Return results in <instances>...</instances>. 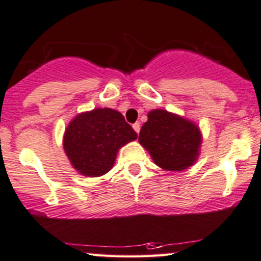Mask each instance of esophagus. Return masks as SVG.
<instances>
[{
    "label": "esophagus",
    "instance_id": "34e87169",
    "mask_svg": "<svg viewBox=\"0 0 261 261\" xmlns=\"http://www.w3.org/2000/svg\"><path fill=\"white\" fill-rule=\"evenodd\" d=\"M133 127H134V130L136 131L137 134H140V130H141V125H140V123H138V121H137V123H135V124L133 125Z\"/></svg>",
    "mask_w": 261,
    "mask_h": 261
}]
</instances>
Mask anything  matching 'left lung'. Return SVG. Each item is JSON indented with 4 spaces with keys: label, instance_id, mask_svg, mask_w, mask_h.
Returning a JSON list of instances; mask_svg holds the SVG:
<instances>
[{
    "label": "left lung",
    "instance_id": "obj_1",
    "mask_svg": "<svg viewBox=\"0 0 261 261\" xmlns=\"http://www.w3.org/2000/svg\"><path fill=\"white\" fill-rule=\"evenodd\" d=\"M140 143L166 171H182L198 158L201 135L193 123L165 110H154L141 128Z\"/></svg>",
    "mask_w": 261,
    "mask_h": 261
}]
</instances>
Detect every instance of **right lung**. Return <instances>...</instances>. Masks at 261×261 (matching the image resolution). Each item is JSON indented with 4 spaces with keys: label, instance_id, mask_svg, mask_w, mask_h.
<instances>
[{
    "label": "right lung",
    "instance_id": "1",
    "mask_svg": "<svg viewBox=\"0 0 261 261\" xmlns=\"http://www.w3.org/2000/svg\"><path fill=\"white\" fill-rule=\"evenodd\" d=\"M137 134L123 114L112 109H96L79 114L64 134V150L71 165L87 176H100L113 167L120 147Z\"/></svg>",
    "mask_w": 261,
    "mask_h": 261
}]
</instances>
